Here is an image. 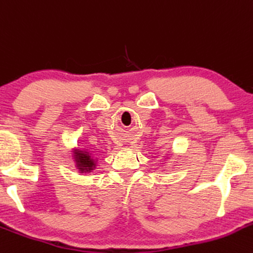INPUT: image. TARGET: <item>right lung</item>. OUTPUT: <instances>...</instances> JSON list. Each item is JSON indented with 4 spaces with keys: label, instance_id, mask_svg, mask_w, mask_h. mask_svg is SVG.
Returning <instances> with one entry per match:
<instances>
[{
    "label": "right lung",
    "instance_id": "right-lung-1",
    "mask_svg": "<svg viewBox=\"0 0 253 253\" xmlns=\"http://www.w3.org/2000/svg\"><path fill=\"white\" fill-rule=\"evenodd\" d=\"M74 160L77 163L78 169L81 173L90 172L95 169V160L90 157L89 152L74 150Z\"/></svg>",
    "mask_w": 253,
    "mask_h": 253
}]
</instances>
